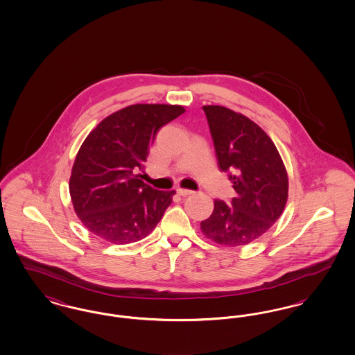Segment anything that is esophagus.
Here are the masks:
<instances>
[{
    "instance_id": "esophagus-1",
    "label": "esophagus",
    "mask_w": 355,
    "mask_h": 355,
    "mask_svg": "<svg viewBox=\"0 0 355 355\" xmlns=\"http://www.w3.org/2000/svg\"><path fill=\"white\" fill-rule=\"evenodd\" d=\"M177 193H178L181 197H187V196L193 194L194 191H193V190H187V189H182V187H180V189H177Z\"/></svg>"
}]
</instances>
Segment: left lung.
<instances>
[{"label":"left lung","mask_w":355,"mask_h":355,"mask_svg":"<svg viewBox=\"0 0 355 355\" xmlns=\"http://www.w3.org/2000/svg\"><path fill=\"white\" fill-rule=\"evenodd\" d=\"M203 110L218 168L233 173L230 180L238 196L232 206L216 200L211 216L201 222V232L222 246L249 245L263 236L285 210V164L270 137L252 119L220 105H205Z\"/></svg>","instance_id":"1"}]
</instances>
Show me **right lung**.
Segmentation results:
<instances>
[{
	"mask_svg": "<svg viewBox=\"0 0 355 355\" xmlns=\"http://www.w3.org/2000/svg\"><path fill=\"white\" fill-rule=\"evenodd\" d=\"M185 113L181 105L135 103L102 119L76 155L69 193L94 236L125 245L149 236L173 201L139 180L157 132Z\"/></svg>",
	"mask_w": 355,
	"mask_h": 355,
	"instance_id": "add662e5",
	"label": "right lung"
}]
</instances>
